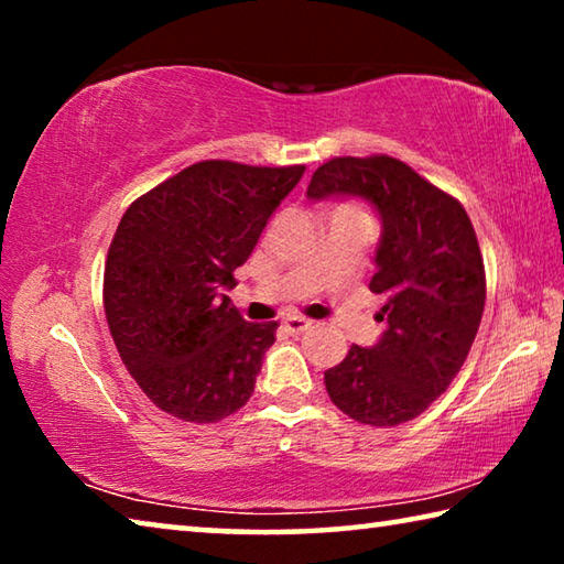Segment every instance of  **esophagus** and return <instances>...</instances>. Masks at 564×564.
<instances>
[{"instance_id": "34e87169", "label": "esophagus", "mask_w": 564, "mask_h": 564, "mask_svg": "<svg viewBox=\"0 0 564 564\" xmlns=\"http://www.w3.org/2000/svg\"><path fill=\"white\" fill-rule=\"evenodd\" d=\"M283 328L289 330L291 336H301L303 330H308V328H311V321H305V318L293 316V318H285V321H283Z\"/></svg>"}]
</instances>
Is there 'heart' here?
<instances>
[{
    "mask_svg": "<svg viewBox=\"0 0 564 564\" xmlns=\"http://www.w3.org/2000/svg\"><path fill=\"white\" fill-rule=\"evenodd\" d=\"M343 208H352V206H343Z\"/></svg>",
    "mask_w": 564,
    "mask_h": 564,
    "instance_id": "b5f03b06",
    "label": "heart"
}]
</instances>
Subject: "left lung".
Segmentation results:
<instances>
[{"instance_id": "left-lung-1", "label": "left lung", "mask_w": 564, "mask_h": 564, "mask_svg": "<svg viewBox=\"0 0 564 564\" xmlns=\"http://www.w3.org/2000/svg\"><path fill=\"white\" fill-rule=\"evenodd\" d=\"M305 196L366 198L383 224L370 291L386 295V330L326 370L328 395L362 425L408 423L460 373L480 328L485 265L470 218L457 198L383 154L326 161Z\"/></svg>"}]
</instances>
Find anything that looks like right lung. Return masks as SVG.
<instances>
[{
  "instance_id": "obj_1",
  "label": "right lung",
  "mask_w": 564,
  "mask_h": 564,
  "mask_svg": "<svg viewBox=\"0 0 564 564\" xmlns=\"http://www.w3.org/2000/svg\"><path fill=\"white\" fill-rule=\"evenodd\" d=\"M305 166L198 161L137 198L104 269L123 366L164 413L218 423L253 393L279 323H248L226 291Z\"/></svg>"
}]
</instances>
